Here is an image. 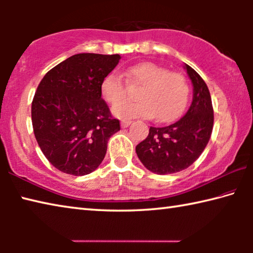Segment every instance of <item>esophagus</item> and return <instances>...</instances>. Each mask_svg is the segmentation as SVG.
<instances>
[{
    "mask_svg": "<svg viewBox=\"0 0 253 253\" xmlns=\"http://www.w3.org/2000/svg\"><path fill=\"white\" fill-rule=\"evenodd\" d=\"M131 124V121H123L122 122V127L123 128H126V127H128Z\"/></svg>",
    "mask_w": 253,
    "mask_h": 253,
    "instance_id": "obj_1",
    "label": "esophagus"
}]
</instances>
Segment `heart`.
<instances>
[{"mask_svg":"<svg viewBox=\"0 0 253 253\" xmlns=\"http://www.w3.org/2000/svg\"><path fill=\"white\" fill-rule=\"evenodd\" d=\"M127 76L132 84L142 85L136 92L138 100L121 104L126 99V85L116 74L107 75L101 81L100 92L108 104L116 106L113 114L117 118H154L162 123L176 119L185 108L190 95L186 79L176 72L153 62L130 67Z\"/></svg>","mask_w":253,"mask_h":253,"instance_id":"b5f03b06","label":"heart"}]
</instances>
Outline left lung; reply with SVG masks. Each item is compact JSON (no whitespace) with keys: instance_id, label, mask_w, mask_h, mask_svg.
<instances>
[{"instance_id":"obj_1","label":"left lung","mask_w":253,"mask_h":253,"mask_svg":"<svg viewBox=\"0 0 253 253\" xmlns=\"http://www.w3.org/2000/svg\"><path fill=\"white\" fill-rule=\"evenodd\" d=\"M193 84V99L184 116L165 127H151L136 146V154L148 170L177 173L198 160L209 143L213 128V107L207 84L193 68L184 63Z\"/></svg>"}]
</instances>
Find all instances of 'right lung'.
<instances>
[{
  "instance_id": "obj_1",
  "label": "right lung",
  "mask_w": 253,
  "mask_h": 253,
  "mask_svg": "<svg viewBox=\"0 0 253 253\" xmlns=\"http://www.w3.org/2000/svg\"><path fill=\"white\" fill-rule=\"evenodd\" d=\"M119 54L78 53L52 68L34 95L31 116L42 153L61 172L83 176L101 164L121 129L101 98L100 84Z\"/></svg>"
}]
</instances>
